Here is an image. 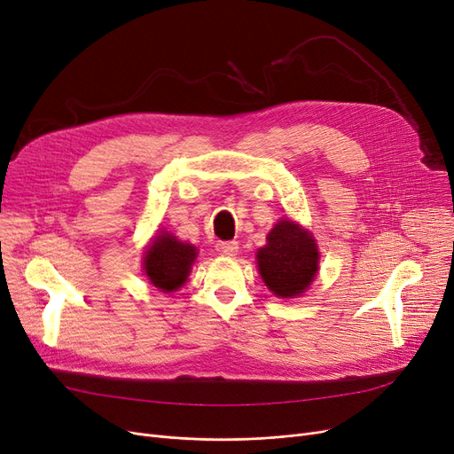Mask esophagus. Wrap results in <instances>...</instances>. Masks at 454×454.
<instances>
[{
  "instance_id": "obj_1",
  "label": "esophagus",
  "mask_w": 454,
  "mask_h": 454,
  "mask_svg": "<svg viewBox=\"0 0 454 454\" xmlns=\"http://www.w3.org/2000/svg\"><path fill=\"white\" fill-rule=\"evenodd\" d=\"M217 252L223 255H235L239 252V243L237 241H221L217 243Z\"/></svg>"
}]
</instances>
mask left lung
Wrapping results in <instances>:
<instances>
[{"mask_svg":"<svg viewBox=\"0 0 454 454\" xmlns=\"http://www.w3.org/2000/svg\"><path fill=\"white\" fill-rule=\"evenodd\" d=\"M259 274L281 298L300 296L317 276L318 248L311 233L293 221H279L257 252Z\"/></svg>","mask_w":454,"mask_h":454,"instance_id":"left-lung-1","label":"left lung"}]
</instances>
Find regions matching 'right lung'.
<instances>
[{
	"label": "right lung",
	"instance_id": "1",
	"mask_svg": "<svg viewBox=\"0 0 454 454\" xmlns=\"http://www.w3.org/2000/svg\"><path fill=\"white\" fill-rule=\"evenodd\" d=\"M197 257V248L175 239L173 235H158L145 252V274L154 287L163 293L176 291L185 283L191 265Z\"/></svg>",
	"mask_w": 454,
	"mask_h": 454
}]
</instances>
